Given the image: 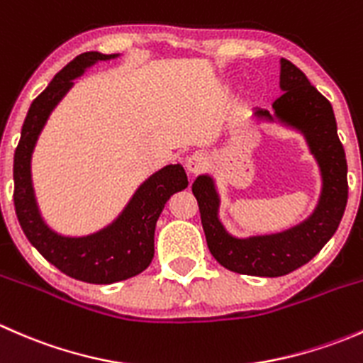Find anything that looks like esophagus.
Listing matches in <instances>:
<instances>
[{
  "mask_svg": "<svg viewBox=\"0 0 363 363\" xmlns=\"http://www.w3.org/2000/svg\"><path fill=\"white\" fill-rule=\"evenodd\" d=\"M208 164V158L203 155V152H193L191 156H188L186 160V170L189 174H200V172L205 170Z\"/></svg>",
  "mask_w": 363,
  "mask_h": 363,
  "instance_id": "obj_1",
  "label": "esophagus"
}]
</instances>
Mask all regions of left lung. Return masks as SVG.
<instances>
[{
  "instance_id": "8db88e82",
  "label": "left lung",
  "mask_w": 363,
  "mask_h": 363,
  "mask_svg": "<svg viewBox=\"0 0 363 363\" xmlns=\"http://www.w3.org/2000/svg\"><path fill=\"white\" fill-rule=\"evenodd\" d=\"M279 63L283 94L272 104L274 112L255 108V116L279 123L306 138L321 175V193L314 211L283 232L235 237L219 219L221 199L214 177L202 174L193 182L208 251L225 269L246 276L279 277L306 265L332 239L347 203L346 155L330 101L311 86L302 69L288 60Z\"/></svg>"
}]
</instances>
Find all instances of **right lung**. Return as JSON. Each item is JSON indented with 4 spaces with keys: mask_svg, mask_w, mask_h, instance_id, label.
I'll return each mask as SVG.
<instances>
[{
    "mask_svg": "<svg viewBox=\"0 0 363 363\" xmlns=\"http://www.w3.org/2000/svg\"><path fill=\"white\" fill-rule=\"evenodd\" d=\"M119 56L94 50L84 52L56 73L29 107L13 155V203L28 240L61 272L93 284L130 279L147 269L155 256V230L161 211L174 193L188 188V175L182 164H167L145 179L121 214L98 232L79 237L63 235L43 219L31 177V158L40 133L54 108L73 87V80L98 61Z\"/></svg>",
    "mask_w": 363,
    "mask_h": 363,
    "instance_id": "add662e5",
    "label": "right lung"
}]
</instances>
